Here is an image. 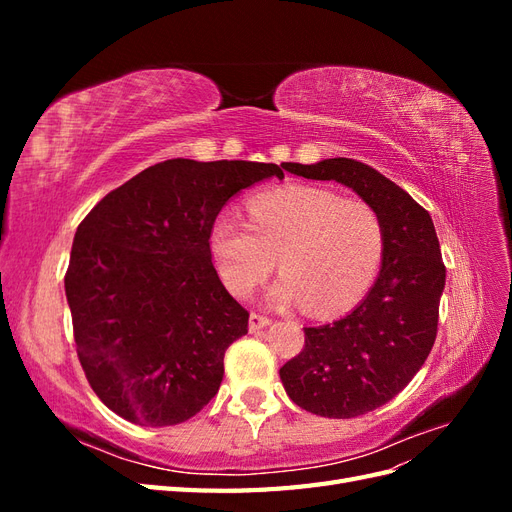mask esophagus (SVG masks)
Wrapping results in <instances>:
<instances>
[{
    "instance_id": "obj_1",
    "label": "esophagus",
    "mask_w": 512,
    "mask_h": 512,
    "mask_svg": "<svg viewBox=\"0 0 512 512\" xmlns=\"http://www.w3.org/2000/svg\"><path fill=\"white\" fill-rule=\"evenodd\" d=\"M269 324H271V318L262 316V314H256V312H252V314H250V331H252V333H256V331H260V329H265V327H269Z\"/></svg>"
}]
</instances>
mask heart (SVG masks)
<instances>
[{
  "label": "heart",
  "mask_w": 512,
  "mask_h": 512,
  "mask_svg": "<svg viewBox=\"0 0 512 512\" xmlns=\"http://www.w3.org/2000/svg\"><path fill=\"white\" fill-rule=\"evenodd\" d=\"M250 222L222 211L209 230V252L224 286L247 297L280 262L284 273L269 297L303 303L329 316L359 301L384 256L380 213L361 198L312 185H286L247 203Z\"/></svg>",
  "instance_id": "b5f03b06"
}]
</instances>
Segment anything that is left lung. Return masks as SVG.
<instances>
[{
	"label": "left lung",
	"instance_id": "1",
	"mask_svg": "<svg viewBox=\"0 0 512 512\" xmlns=\"http://www.w3.org/2000/svg\"><path fill=\"white\" fill-rule=\"evenodd\" d=\"M284 168L346 185L384 224L382 267L367 297L344 318L305 327L303 350L280 369L299 408L327 418L361 416L404 391L436 342L446 282L436 228L406 190L363 162L331 158Z\"/></svg>",
	"mask_w": 512,
	"mask_h": 512
}]
</instances>
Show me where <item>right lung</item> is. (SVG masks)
Segmentation results:
<instances>
[{
	"instance_id": "1",
	"label": "right lung",
	"mask_w": 512,
	"mask_h": 512,
	"mask_svg": "<svg viewBox=\"0 0 512 512\" xmlns=\"http://www.w3.org/2000/svg\"><path fill=\"white\" fill-rule=\"evenodd\" d=\"M277 164L166 160L108 192L76 228L66 297L91 389L145 427L188 421L218 393L250 314L220 282L209 230Z\"/></svg>"
}]
</instances>
